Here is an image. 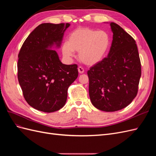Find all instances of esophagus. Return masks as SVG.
Here are the masks:
<instances>
[{"label":"esophagus","mask_w":156,"mask_h":156,"mask_svg":"<svg viewBox=\"0 0 156 156\" xmlns=\"http://www.w3.org/2000/svg\"><path fill=\"white\" fill-rule=\"evenodd\" d=\"M78 72H79V73H83L84 72V68L83 67L79 66L78 68Z\"/></svg>","instance_id":"1"}]
</instances>
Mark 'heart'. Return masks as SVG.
Returning a JSON list of instances; mask_svg holds the SVG:
<instances>
[{
  "label": "heart",
  "mask_w": 156,
  "mask_h": 156,
  "mask_svg": "<svg viewBox=\"0 0 156 156\" xmlns=\"http://www.w3.org/2000/svg\"><path fill=\"white\" fill-rule=\"evenodd\" d=\"M111 45V36L106 31L91 28H78L70 33L68 41L62 44V52L70 59L74 51L79 52V57L87 65H94L104 58Z\"/></svg>",
  "instance_id": "b5f03b06"
}]
</instances>
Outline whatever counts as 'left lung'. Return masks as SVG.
I'll use <instances>...</instances> for the list:
<instances>
[{"instance_id": "obj_1", "label": "left lung", "mask_w": 156, "mask_h": 156, "mask_svg": "<svg viewBox=\"0 0 156 156\" xmlns=\"http://www.w3.org/2000/svg\"><path fill=\"white\" fill-rule=\"evenodd\" d=\"M112 41L107 57L87 72L92 105L105 112L129 105L138 92L141 64L135 40L122 27L110 23Z\"/></svg>"}]
</instances>
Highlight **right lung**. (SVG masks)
I'll list each match as a JSON object with an SVG mask.
<instances>
[{
	"label": "right lung",
	"instance_id": "add662e5",
	"mask_svg": "<svg viewBox=\"0 0 156 156\" xmlns=\"http://www.w3.org/2000/svg\"><path fill=\"white\" fill-rule=\"evenodd\" d=\"M69 23H42L27 37L18 55L17 77L23 96L32 107L45 112L62 108L68 89L78 77L77 64L60 62V47Z\"/></svg>",
	"mask_w": 156,
	"mask_h": 156
}]
</instances>
